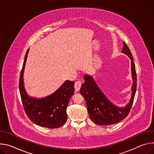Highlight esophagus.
I'll list each match as a JSON object with an SVG mask.
<instances>
[{"mask_svg": "<svg viewBox=\"0 0 154 154\" xmlns=\"http://www.w3.org/2000/svg\"><path fill=\"white\" fill-rule=\"evenodd\" d=\"M82 85V82L80 81H76L75 82V85H74V88L75 90L76 91H79L80 89V87Z\"/></svg>", "mask_w": 154, "mask_h": 154, "instance_id": "34e87169", "label": "esophagus"}]
</instances>
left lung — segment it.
Masks as SVG:
<instances>
[{"mask_svg":"<svg viewBox=\"0 0 154 154\" xmlns=\"http://www.w3.org/2000/svg\"><path fill=\"white\" fill-rule=\"evenodd\" d=\"M122 52L131 60V70L133 79L131 98L125 108H119L109 101L100 90L91 76L85 75L83 77L85 81L81 86L80 92L86 101L90 119L96 124L109 125L118 123L128 116L133 105L137 90L135 66L130 50L125 42H123Z\"/></svg>","mask_w":154,"mask_h":154,"instance_id":"8db88e82","label":"left lung"}]
</instances>
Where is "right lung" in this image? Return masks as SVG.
<instances>
[{"mask_svg":"<svg viewBox=\"0 0 154 154\" xmlns=\"http://www.w3.org/2000/svg\"><path fill=\"white\" fill-rule=\"evenodd\" d=\"M29 49L27 50L19 79V91L26 115L35 124L49 128L61 127L67 121L66 109L74 93V82L66 81L51 95L42 99L28 96L25 90L23 74Z\"/></svg>","mask_w":154,"mask_h":154,"instance_id":"right-lung-1","label":"right lung"}]
</instances>
